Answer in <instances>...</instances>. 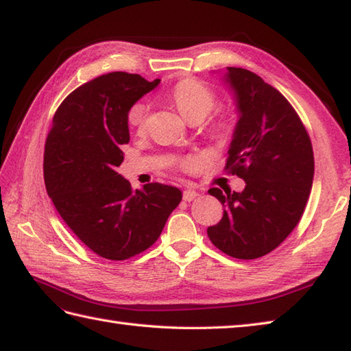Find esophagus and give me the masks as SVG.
<instances>
[{
    "instance_id": "esophagus-1",
    "label": "esophagus",
    "mask_w": 351,
    "mask_h": 351,
    "mask_svg": "<svg viewBox=\"0 0 351 351\" xmlns=\"http://www.w3.org/2000/svg\"><path fill=\"white\" fill-rule=\"evenodd\" d=\"M197 195H199V191H197V190L186 189V190L184 191V200H185V202H193L195 197H197Z\"/></svg>"
}]
</instances>
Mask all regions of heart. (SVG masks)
I'll return each instance as SVG.
<instances>
[{"label":"heart","mask_w":351,"mask_h":351,"mask_svg":"<svg viewBox=\"0 0 351 351\" xmlns=\"http://www.w3.org/2000/svg\"><path fill=\"white\" fill-rule=\"evenodd\" d=\"M172 100L181 115L190 122L205 119L208 113L214 109L217 103V95L214 89L206 85L202 80L186 77L179 80V82L172 89ZM148 117L149 108L145 103L138 101L133 104L128 110V124L132 125L137 133H145L148 127ZM230 133V121L224 113H218L213 119V124L209 127V136L214 141L219 142ZM190 165V161H186Z\"/></svg>","instance_id":"heart-1"}]
</instances>
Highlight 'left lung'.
I'll return each instance as SVG.
<instances>
[{
  "instance_id": "left-lung-1",
  "label": "left lung",
  "mask_w": 351,
  "mask_h": 351,
  "mask_svg": "<svg viewBox=\"0 0 351 351\" xmlns=\"http://www.w3.org/2000/svg\"><path fill=\"white\" fill-rule=\"evenodd\" d=\"M239 121L226 170L245 181L236 193L210 189L224 206L208 236L224 254L252 260L269 254L304 215L314 178V152L302 119L278 89L245 69L227 67Z\"/></svg>"
}]
</instances>
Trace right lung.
<instances>
[{
    "label": "right lung",
    "mask_w": 351,
    "mask_h": 351,
    "mask_svg": "<svg viewBox=\"0 0 351 351\" xmlns=\"http://www.w3.org/2000/svg\"><path fill=\"white\" fill-rule=\"evenodd\" d=\"M160 79L113 71L80 85L56 109L45 145L49 197L70 230L108 260H127L156 243L181 203L176 186L151 182L133 190L117 169L128 143L127 115Z\"/></svg>",
    "instance_id": "add662e5"
}]
</instances>
